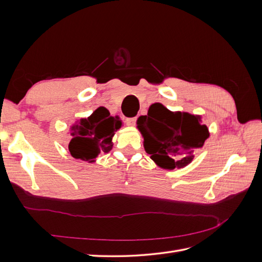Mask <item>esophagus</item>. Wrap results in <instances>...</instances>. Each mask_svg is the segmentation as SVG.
I'll list each match as a JSON object with an SVG mask.
<instances>
[{
  "mask_svg": "<svg viewBox=\"0 0 262 262\" xmlns=\"http://www.w3.org/2000/svg\"><path fill=\"white\" fill-rule=\"evenodd\" d=\"M125 122H126V124L128 125H130V126H133L134 124H136V122H137V117H133V118H128L125 120Z\"/></svg>",
  "mask_w": 262,
  "mask_h": 262,
  "instance_id": "esophagus-1",
  "label": "esophagus"
}]
</instances>
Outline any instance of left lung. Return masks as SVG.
Listing matches in <instances>:
<instances>
[{
    "label": "left lung",
    "mask_w": 262,
    "mask_h": 262,
    "mask_svg": "<svg viewBox=\"0 0 262 262\" xmlns=\"http://www.w3.org/2000/svg\"><path fill=\"white\" fill-rule=\"evenodd\" d=\"M137 124L145 152L157 166L168 170L191 163L195 150L210 136L201 116L170 112L161 102L150 105L147 115L139 117Z\"/></svg>",
    "instance_id": "obj_1"
}]
</instances>
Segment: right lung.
<instances>
[{
  "label": "right lung",
  "mask_w": 262,
  "mask_h": 262,
  "mask_svg": "<svg viewBox=\"0 0 262 262\" xmlns=\"http://www.w3.org/2000/svg\"><path fill=\"white\" fill-rule=\"evenodd\" d=\"M122 121L113 117L105 107H98L86 118H81L70 128L69 150L76 160L95 163L100 153L112 150L115 132L121 128Z\"/></svg>",
  "instance_id": "1"
}]
</instances>
